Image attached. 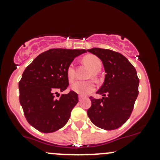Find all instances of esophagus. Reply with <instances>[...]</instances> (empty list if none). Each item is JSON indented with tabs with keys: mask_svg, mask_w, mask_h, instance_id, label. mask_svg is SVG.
<instances>
[{
	"mask_svg": "<svg viewBox=\"0 0 160 160\" xmlns=\"http://www.w3.org/2000/svg\"><path fill=\"white\" fill-rule=\"evenodd\" d=\"M83 99V97L82 96H79V101H82Z\"/></svg>",
	"mask_w": 160,
	"mask_h": 160,
	"instance_id": "obj_1",
	"label": "esophagus"
}]
</instances>
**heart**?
<instances>
[{
  "instance_id": "obj_1",
  "label": "heart",
  "mask_w": 160,
  "mask_h": 160,
  "mask_svg": "<svg viewBox=\"0 0 160 160\" xmlns=\"http://www.w3.org/2000/svg\"><path fill=\"white\" fill-rule=\"evenodd\" d=\"M83 61L91 68L93 71V73H92L93 77L96 76L97 73L101 71V67H102V62L98 56H93V55H88L83 58ZM67 75L69 81L70 82L72 81L75 78V66L73 63H70L67 67ZM94 83L90 80H87V81L77 80L71 85V90L82 96L89 94L94 90Z\"/></svg>"
}]
</instances>
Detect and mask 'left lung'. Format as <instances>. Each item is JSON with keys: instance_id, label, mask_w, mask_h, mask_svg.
<instances>
[{"instance_id": "left-lung-1", "label": "left lung", "mask_w": 160, "mask_h": 160, "mask_svg": "<svg viewBox=\"0 0 160 160\" xmlns=\"http://www.w3.org/2000/svg\"><path fill=\"white\" fill-rule=\"evenodd\" d=\"M88 52L101 59L105 79L100 90L101 99L90 97L91 107L88 110L90 121L98 128L114 130L129 118L138 94L139 79L135 67L126 57L110 49L93 48Z\"/></svg>"}]
</instances>
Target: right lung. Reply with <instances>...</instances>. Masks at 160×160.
<instances>
[{"label": "right lung", "instance_id": "1", "mask_svg": "<svg viewBox=\"0 0 160 160\" xmlns=\"http://www.w3.org/2000/svg\"><path fill=\"white\" fill-rule=\"evenodd\" d=\"M84 52L86 49H51L38 55L24 71L18 83L19 100L25 118L35 129L50 133L67 123L78 94L70 90L59 99L55 96L67 89V67Z\"/></svg>", "mask_w": 160, "mask_h": 160}]
</instances>
